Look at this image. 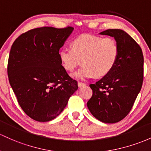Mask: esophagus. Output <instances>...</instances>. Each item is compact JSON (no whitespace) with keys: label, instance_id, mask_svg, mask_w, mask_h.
I'll return each mask as SVG.
<instances>
[{"label":"esophagus","instance_id":"1","mask_svg":"<svg viewBox=\"0 0 151 151\" xmlns=\"http://www.w3.org/2000/svg\"><path fill=\"white\" fill-rule=\"evenodd\" d=\"M78 86L79 88H81V87H83V86H86V84L84 83L78 82Z\"/></svg>","mask_w":151,"mask_h":151}]
</instances>
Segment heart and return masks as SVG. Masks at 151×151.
<instances>
[{
	"label": "heart",
	"instance_id": "b5f03b06",
	"mask_svg": "<svg viewBox=\"0 0 151 151\" xmlns=\"http://www.w3.org/2000/svg\"><path fill=\"white\" fill-rule=\"evenodd\" d=\"M119 56V47L112 38H104L92 35H83L72 42V49L63 47L59 57L62 65L68 71L83 66L73 74L78 79L89 78L95 76H106L114 68Z\"/></svg>",
	"mask_w": 151,
	"mask_h": 151
}]
</instances>
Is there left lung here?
<instances>
[{"instance_id":"left-lung-1","label":"left lung","mask_w":151,"mask_h":151,"mask_svg":"<svg viewBox=\"0 0 151 151\" xmlns=\"http://www.w3.org/2000/svg\"><path fill=\"white\" fill-rule=\"evenodd\" d=\"M114 37L119 56L112 70L89 86L93 91L87 102L89 111L104 123H115L129 114L143 81V55L137 43L124 31L115 29L99 33Z\"/></svg>"}]
</instances>
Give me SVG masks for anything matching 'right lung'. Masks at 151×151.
I'll use <instances>...</instances> for the list:
<instances>
[{
    "label": "right lung",
    "instance_id": "obj_1",
    "mask_svg": "<svg viewBox=\"0 0 151 151\" xmlns=\"http://www.w3.org/2000/svg\"><path fill=\"white\" fill-rule=\"evenodd\" d=\"M73 29H33L20 35L11 46L8 62L9 83L23 111L35 120L55 119L78 88L59 57L60 49Z\"/></svg>",
    "mask_w": 151,
    "mask_h": 151
}]
</instances>
